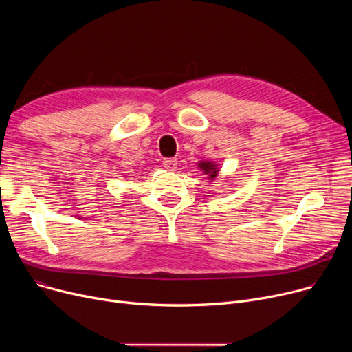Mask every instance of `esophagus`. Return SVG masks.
<instances>
[{"instance_id": "34e87169", "label": "esophagus", "mask_w": 352, "mask_h": 352, "mask_svg": "<svg viewBox=\"0 0 352 352\" xmlns=\"http://www.w3.org/2000/svg\"><path fill=\"white\" fill-rule=\"evenodd\" d=\"M162 165L165 166L168 171H175L178 168V161L175 158H165L162 161Z\"/></svg>"}]
</instances>
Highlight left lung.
<instances>
[{
  "instance_id": "8db88e82",
  "label": "left lung",
  "mask_w": 352,
  "mask_h": 352,
  "mask_svg": "<svg viewBox=\"0 0 352 352\" xmlns=\"http://www.w3.org/2000/svg\"><path fill=\"white\" fill-rule=\"evenodd\" d=\"M198 166H199V170L202 173H204L206 175H208L207 177L208 179H215V177H217L218 171H219L217 164H214L212 161H199Z\"/></svg>"
}]
</instances>
